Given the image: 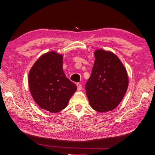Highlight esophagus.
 I'll use <instances>...</instances> for the list:
<instances>
[{
	"label": "esophagus",
	"instance_id": "esophagus-1",
	"mask_svg": "<svg viewBox=\"0 0 155 155\" xmlns=\"http://www.w3.org/2000/svg\"><path fill=\"white\" fill-rule=\"evenodd\" d=\"M77 90L78 91H80V90H82L83 86H82V85H81L80 83H77Z\"/></svg>",
	"mask_w": 155,
	"mask_h": 155
}]
</instances>
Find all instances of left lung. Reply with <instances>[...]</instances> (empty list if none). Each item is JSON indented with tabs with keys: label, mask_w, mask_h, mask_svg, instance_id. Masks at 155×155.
<instances>
[{
	"label": "left lung",
	"mask_w": 155,
	"mask_h": 155,
	"mask_svg": "<svg viewBox=\"0 0 155 155\" xmlns=\"http://www.w3.org/2000/svg\"><path fill=\"white\" fill-rule=\"evenodd\" d=\"M90 77L85 85L91 108L99 113L113 111L121 103L128 86L127 70L116 54L96 49Z\"/></svg>",
	"instance_id": "1"
}]
</instances>
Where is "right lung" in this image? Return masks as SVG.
<instances>
[{"label": "right lung", "mask_w": 155, "mask_h": 155, "mask_svg": "<svg viewBox=\"0 0 155 155\" xmlns=\"http://www.w3.org/2000/svg\"><path fill=\"white\" fill-rule=\"evenodd\" d=\"M63 57L54 51L44 53L28 73V87L34 101L41 109L53 114L64 109L77 90L65 74Z\"/></svg>", "instance_id": "obj_1"}]
</instances>
